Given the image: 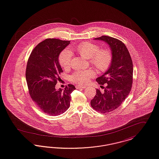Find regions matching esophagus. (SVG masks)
<instances>
[{
	"label": "esophagus",
	"instance_id": "1",
	"mask_svg": "<svg viewBox=\"0 0 159 159\" xmlns=\"http://www.w3.org/2000/svg\"><path fill=\"white\" fill-rule=\"evenodd\" d=\"M76 89H80V88H83V89H84V88H86V86H80V85H78V86H76Z\"/></svg>",
	"mask_w": 159,
	"mask_h": 159
}]
</instances>
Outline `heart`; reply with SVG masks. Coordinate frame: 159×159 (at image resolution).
<instances>
[{
	"mask_svg": "<svg viewBox=\"0 0 159 159\" xmlns=\"http://www.w3.org/2000/svg\"><path fill=\"white\" fill-rule=\"evenodd\" d=\"M76 51L83 57L90 59V63L98 70L106 71L111 66L112 56L111 52L107 48L100 49V47L95 43H83L75 47ZM59 64L64 69L70 67L72 61V53L69 50H64L59 56ZM95 75V72L92 69L78 70L70 77L71 81L78 84H86L89 80Z\"/></svg>",
	"mask_w": 159,
	"mask_h": 159,
	"instance_id": "b5f03b06",
	"label": "heart"
}]
</instances>
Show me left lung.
<instances>
[{"label":"left lung","mask_w":159,"mask_h":159,"mask_svg":"<svg viewBox=\"0 0 159 159\" xmlns=\"http://www.w3.org/2000/svg\"><path fill=\"white\" fill-rule=\"evenodd\" d=\"M104 41L111 48L112 60L109 68L96 79L100 85L107 84L103 92L97 89L91 106L97 111L106 114L118 108L130 93L133 79V64L125 43L107 36L95 38Z\"/></svg>","instance_id":"8db88e82"}]
</instances>
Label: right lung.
Segmentation results:
<instances>
[{"instance_id": "obj_1", "label": "right lung", "mask_w": 159, "mask_h": 159, "mask_svg": "<svg viewBox=\"0 0 159 159\" xmlns=\"http://www.w3.org/2000/svg\"><path fill=\"white\" fill-rule=\"evenodd\" d=\"M70 43L69 41L47 39L38 44L31 52L26 68V80L31 99L43 112L59 116L69 107L70 94L76 89L68 84L57 90L62 69L59 55Z\"/></svg>"}]
</instances>
